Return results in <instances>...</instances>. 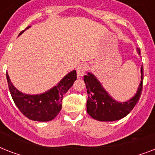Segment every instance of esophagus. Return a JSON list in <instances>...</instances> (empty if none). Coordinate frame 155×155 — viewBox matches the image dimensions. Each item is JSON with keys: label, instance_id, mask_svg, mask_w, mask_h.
<instances>
[{"label": "esophagus", "instance_id": "obj_1", "mask_svg": "<svg viewBox=\"0 0 155 155\" xmlns=\"http://www.w3.org/2000/svg\"><path fill=\"white\" fill-rule=\"evenodd\" d=\"M87 68H88V67H87V64H84V63H83V64H80V65H79V67L77 68V75L79 76V77H80V76H83V75H84L85 72L87 71Z\"/></svg>", "mask_w": 155, "mask_h": 155}]
</instances>
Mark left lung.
Here are the masks:
<instances>
[{"label":"left lung","instance_id":"left-lung-1","mask_svg":"<svg viewBox=\"0 0 155 155\" xmlns=\"http://www.w3.org/2000/svg\"><path fill=\"white\" fill-rule=\"evenodd\" d=\"M137 53L141 51L137 48ZM142 81L140 83L137 93L132 99L126 102H117L108 92L104 89L101 83L91 73L84 75L87 92L88 95L87 101V112L92 118L101 121H113L125 117L134 108L142 94L143 87V68H141Z\"/></svg>","mask_w":155,"mask_h":155}]
</instances>
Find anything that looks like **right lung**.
I'll use <instances>...</instances> for the list:
<instances>
[{
	"label": "right lung",
	"mask_w": 155,
	"mask_h": 155,
	"mask_svg": "<svg viewBox=\"0 0 155 155\" xmlns=\"http://www.w3.org/2000/svg\"><path fill=\"white\" fill-rule=\"evenodd\" d=\"M30 27L28 26L25 30ZM24 30L19 35H21ZM6 79L11 97L23 115L30 120L36 121H49L53 120L60 112L63 95L72 86L75 80L77 79V75L75 71H72L66 75L58 85L40 95H26L21 93L14 87L7 72Z\"/></svg>",
	"instance_id": "1"
}]
</instances>
